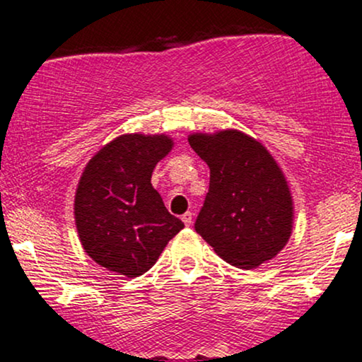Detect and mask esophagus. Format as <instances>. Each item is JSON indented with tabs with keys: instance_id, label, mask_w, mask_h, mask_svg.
I'll return each mask as SVG.
<instances>
[{
	"instance_id": "esophagus-1",
	"label": "esophagus",
	"mask_w": 362,
	"mask_h": 362,
	"mask_svg": "<svg viewBox=\"0 0 362 362\" xmlns=\"http://www.w3.org/2000/svg\"><path fill=\"white\" fill-rule=\"evenodd\" d=\"M182 221H184L185 226H190L192 224V213H185L182 216Z\"/></svg>"
}]
</instances>
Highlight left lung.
Masks as SVG:
<instances>
[{
  "label": "left lung",
  "instance_id": "obj_1",
  "mask_svg": "<svg viewBox=\"0 0 362 362\" xmlns=\"http://www.w3.org/2000/svg\"><path fill=\"white\" fill-rule=\"evenodd\" d=\"M189 144L211 170L195 231L240 269L274 259L293 230V201L271 153L233 129L192 134Z\"/></svg>",
  "mask_w": 362,
  "mask_h": 362
}]
</instances>
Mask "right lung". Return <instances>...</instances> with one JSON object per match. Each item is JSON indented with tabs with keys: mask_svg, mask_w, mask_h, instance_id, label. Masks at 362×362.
I'll return each instance as SVG.
<instances>
[{
	"mask_svg": "<svg viewBox=\"0 0 362 362\" xmlns=\"http://www.w3.org/2000/svg\"><path fill=\"white\" fill-rule=\"evenodd\" d=\"M170 149L172 139L165 134H124L86 165L74 219L83 248L102 267L138 277L184 228L151 185L153 170Z\"/></svg>",
	"mask_w": 362,
	"mask_h": 362,
	"instance_id": "add662e5",
	"label": "right lung"
}]
</instances>
